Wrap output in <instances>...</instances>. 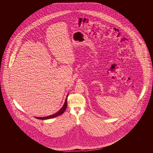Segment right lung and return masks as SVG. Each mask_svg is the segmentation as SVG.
I'll return each instance as SVG.
<instances>
[{"mask_svg": "<svg viewBox=\"0 0 153 153\" xmlns=\"http://www.w3.org/2000/svg\"><path fill=\"white\" fill-rule=\"evenodd\" d=\"M68 95H69V94H68L67 95V96H66L65 102H64V105H63L61 109H59L57 112H56V114H53V115H51L48 116V117H35L36 118V119H41V120H46V119H49L54 118V117H58V116L61 115V114H62L64 112V111H65V109H66V107H67V97H68Z\"/></svg>", "mask_w": 153, "mask_h": 153, "instance_id": "add662e5", "label": "right lung"}]
</instances>
